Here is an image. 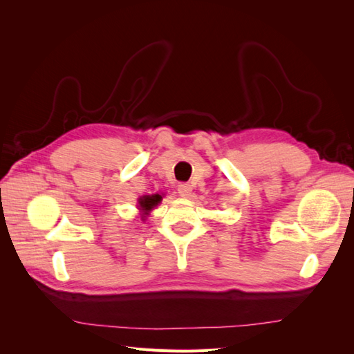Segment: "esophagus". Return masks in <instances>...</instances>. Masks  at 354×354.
<instances>
[{"mask_svg": "<svg viewBox=\"0 0 354 354\" xmlns=\"http://www.w3.org/2000/svg\"><path fill=\"white\" fill-rule=\"evenodd\" d=\"M177 190H178L180 196L189 198V196H190V194H192V186H190L189 183H180V185H178V187H177Z\"/></svg>", "mask_w": 354, "mask_h": 354, "instance_id": "esophagus-1", "label": "esophagus"}]
</instances>
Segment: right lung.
I'll return each instance as SVG.
<instances>
[{
	"label": "right lung",
	"mask_w": 354,
	"mask_h": 354,
	"mask_svg": "<svg viewBox=\"0 0 354 354\" xmlns=\"http://www.w3.org/2000/svg\"><path fill=\"white\" fill-rule=\"evenodd\" d=\"M162 201V196L160 195H146V196H143V198H140V201H138V203H140V209L145 212V214H147L149 211H151L155 205H158V203Z\"/></svg>",
	"instance_id": "right-lung-1"
}]
</instances>
